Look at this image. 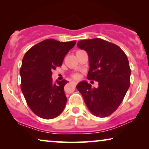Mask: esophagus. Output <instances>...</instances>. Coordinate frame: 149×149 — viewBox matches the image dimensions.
<instances>
[{
    "instance_id": "obj_1",
    "label": "esophagus",
    "mask_w": 149,
    "mask_h": 149,
    "mask_svg": "<svg viewBox=\"0 0 149 149\" xmlns=\"http://www.w3.org/2000/svg\"><path fill=\"white\" fill-rule=\"evenodd\" d=\"M71 83H72V84L74 85V86H76L77 84V82H76V81H72V82H71Z\"/></svg>"
}]
</instances>
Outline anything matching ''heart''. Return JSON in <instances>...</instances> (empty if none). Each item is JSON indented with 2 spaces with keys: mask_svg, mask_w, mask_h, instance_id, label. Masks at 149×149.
Returning a JSON list of instances; mask_svg holds the SVG:
<instances>
[{
  "mask_svg": "<svg viewBox=\"0 0 149 149\" xmlns=\"http://www.w3.org/2000/svg\"><path fill=\"white\" fill-rule=\"evenodd\" d=\"M72 77H73V78H74V79H79V76L78 74H74L72 75Z\"/></svg>",
  "mask_w": 149,
  "mask_h": 149,
  "instance_id": "1",
  "label": "heart"
}]
</instances>
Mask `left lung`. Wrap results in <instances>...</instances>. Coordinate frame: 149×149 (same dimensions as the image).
Masks as SVG:
<instances>
[{
    "label": "left lung",
    "instance_id": "left-lung-1",
    "mask_svg": "<svg viewBox=\"0 0 149 149\" xmlns=\"http://www.w3.org/2000/svg\"><path fill=\"white\" fill-rule=\"evenodd\" d=\"M77 46L88 54L87 78L97 81L98 87L93 88L87 81H81L77 89L93 115L108 117L119 107L130 87L127 57L119 47L99 38L79 40Z\"/></svg>",
    "mask_w": 149,
    "mask_h": 149
}]
</instances>
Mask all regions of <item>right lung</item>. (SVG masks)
I'll return each instance as SVG.
<instances>
[{
    "mask_svg": "<svg viewBox=\"0 0 149 149\" xmlns=\"http://www.w3.org/2000/svg\"><path fill=\"white\" fill-rule=\"evenodd\" d=\"M76 40L60 42L49 38L32 47L24 55L19 74L21 89L27 104L40 118H56L64 111L67 102L64 87L68 81L53 83L52 70L61 66Z\"/></svg>",
    "mask_w": 149,
    "mask_h": 149,
    "instance_id": "right-lung-1",
    "label": "right lung"
}]
</instances>
